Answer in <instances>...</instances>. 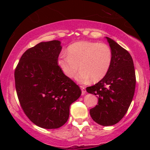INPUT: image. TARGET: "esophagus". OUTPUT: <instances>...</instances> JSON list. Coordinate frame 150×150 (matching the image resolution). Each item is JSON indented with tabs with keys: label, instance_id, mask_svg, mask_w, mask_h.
<instances>
[{
	"label": "esophagus",
	"instance_id": "34e87169",
	"mask_svg": "<svg viewBox=\"0 0 150 150\" xmlns=\"http://www.w3.org/2000/svg\"><path fill=\"white\" fill-rule=\"evenodd\" d=\"M80 87H81V89L82 90V94L84 95L86 93V89H85V87H84V86H80Z\"/></svg>",
	"mask_w": 150,
	"mask_h": 150
}]
</instances>
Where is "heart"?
<instances>
[{"label":"heart","instance_id":"obj_1","mask_svg":"<svg viewBox=\"0 0 150 150\" xmlns=\"http://www.w3.org/2000/svg\"><path fill=\"white\" fill-rule=\"evenodd\" d=\"M67 54L61 52L57 63L66 76L72 77L79 68L76 79L81 83L91 80L98 82L109 71L112 61L111 49L107 44L82 41L73 43L67 48Z\"/></svg>","mask_w":150,"mask_h":150}]
</instances>
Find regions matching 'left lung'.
Returning <instances> with one entry per match:
<instances>
[{
  "label": "left lung",
  "mask_w": 150,
  "mask_h": 150,
  "mask_svg": "<svg viewBox=\"0 0 150 150\" xmlns=\"http://www.w3.org/2000/svg\"><path fill=\"white\" fill-rule=\"evenodd\" d=\"M112 54L109 71L96 85L86 88L98 98V105L90 109L92 120L102 126L118 123L128 111L134 94L136 76L132 57L110 38H106Z\"/></svg>",
  "instance_id": "1"
}]
</instances>
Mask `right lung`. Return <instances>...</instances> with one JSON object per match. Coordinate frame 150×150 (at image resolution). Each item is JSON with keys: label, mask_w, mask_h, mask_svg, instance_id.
Returning <instances> with one entry per match:
<instances>
[{"label": "right lung", "mask_w": 150, "mask_h": 150, "mask_svg": "<svg viewBox=\"0 0 150 150\" xmlns=\"http://www.w3.org/2000/svg\"><path fill=\"white\" fill-rule=\"evenodd\" d=\"M61 42H41L22 55L14 71L16 93L27 117L39 127L59 128L69 118V106L81 90L57 63Z\"/></svg>", "instance_id": "right-lung-1"}]
</instances>
